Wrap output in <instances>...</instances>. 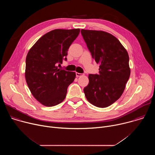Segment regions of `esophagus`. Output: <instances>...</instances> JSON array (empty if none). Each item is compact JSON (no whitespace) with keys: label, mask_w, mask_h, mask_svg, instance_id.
Here are the masks:
<instances>
[{"label":"esophagus","mask_w":155,"mask_h":155,"mask_svg":"<svg viewBox=\"0 0 155 155\" xmlns=\"http://www.w3.org/2000/svg\"><path fill=\"white\" fill-rule=\"evenodd\" d=\"M83 74H80V73H78V72H76V76L78 77H80V76H82Z\"/></svg>","instance_id":"obj_1"}]
</instances>
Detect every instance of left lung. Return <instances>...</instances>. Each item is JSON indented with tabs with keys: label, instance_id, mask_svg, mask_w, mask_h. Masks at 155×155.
<instances>
[{
	"label": "left lung",
	"instance_id": "left-lung-1",
	"mask_svg": "<svg viewBox=\"0 0 155 155\" xmlns=\"http://www.w3.org/2000/svg\"><path fill=\"white\" fill-rule=\"evenodd\" d=\"M81 34L92 58L100 64L99 74L88 76L84 95L97 107H108L121 97L129 80L128 53L120 41L109 33L81 29Z\"/></svg>",
	"mask_w": 155,
	"mask_h": 155
}]
</instances>
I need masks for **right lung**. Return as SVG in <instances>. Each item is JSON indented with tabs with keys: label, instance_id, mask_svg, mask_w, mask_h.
Instances as JSON below:
<instances>
[{
	"label": "right lung",
	"instance_id": "right-lung-1",
	"mask_svg": "<svg viewBox=\"0 0 155 155\" xmlns=\"http://www.w3.org/2000/svg\"><path fill=\"white\" fill-rule=\"evenodd\" d=\"M80 29H55L40 38L26 59V80L34 97L47 107L56 105L65 98L75 73L59 69L67 61L68 51Z\"/></svg>",
	"mask_w": 155,
	"mask_h": 155
}]
</instances>
